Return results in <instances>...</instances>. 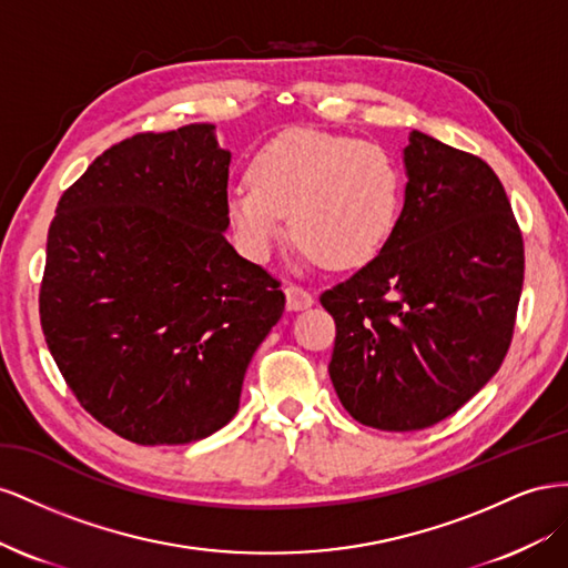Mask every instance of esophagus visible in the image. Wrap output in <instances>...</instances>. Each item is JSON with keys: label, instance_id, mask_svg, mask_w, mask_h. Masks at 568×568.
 I'll return each instance as SVG.
<instances>
[{"label": "esophagus", "instance_id": "obj_1", "mask_svg": "<svg viewBox=\"0 0 568 568\" xmlns=\"http://www.w3.org/2000/svg\"><path fill=\"white\" fill-rule=\"evenodd\" d=\"M285 304L290 312H302V310H310V306L314 304V297H312V293H306L304 287L287 285L285 287Z\"/></svg>", "mask_w": 568, "mask_h": 568}]
</instances>
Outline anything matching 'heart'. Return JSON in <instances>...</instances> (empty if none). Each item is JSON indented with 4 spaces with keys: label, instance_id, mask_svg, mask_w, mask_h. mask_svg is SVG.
<instances>
[{
    "label": "heart",
    "instance_id": "obj_1",
    "mask_svg": "<svg viewBox=\"0 0 568 568\" xmlns=\"http://www.w3.org/2000/svg\"><path fill=\"white\" fill-rule=\"evenodd\" d=\"M250 183L225 194L242 252L264 262L285 233V216L306 262L362 266L393 235L402 171L376 142L318 131H287L252 159Z\"/></svg>",
    "mask_w": 568,
    "mask_h": 568
}]
</instances>
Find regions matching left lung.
I'll return each instance as SVG.
<instances>
[{"label":"left lung","mask_w":568,"mask_h":568,"mask_svg":"<svg viewBox=\"0 0 568 568\" xmlns=\"http://www.w3.org/2000/svg\"><path fill=\"white\" fill-rule=\"evenodd\" d=\"M404 204L374 262L321 295L335 318L328 374L378 430L462 409L505 362L524 287V237L483 159L420 131L402 152Z\"/></svg>","instance_id":"obj_1"}]
</instances>
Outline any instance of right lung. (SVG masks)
I'll list each match as a JSON object with an SVG mask.
<instances>
[{"label": "right lung", "mask_w": 568, "mask_h": 568, "mask_svg": "<svg viewBox=\"0 0 568 568\" xmlns=\"http://www.w3.org/2000/svg\"><path fill=\"white\" fill-rule=\"evenodd\" d=\"M216 125L113 144L47 235L42 333L78 402L125 440L185 445L237 414L285 295L229 240Z\"/></svg>", "instance_id": "1"}]
</instances>
